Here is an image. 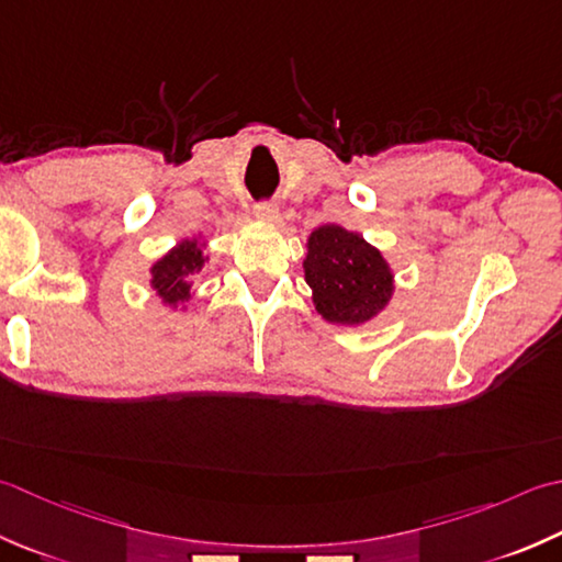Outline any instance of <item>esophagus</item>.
<instances>
[{
    "instance_id": "1",
    "label": "esophagus",
    "mask_w": 562,
    "mask_h": 562,
    "mask_svg": "<svg viewBox=\"0 0 562 562\" xmlns=\"http://www.w3.org/2000/svg\"><path fill=\"white\" fill-rule=\"evenodd\" d=\"M252 214H256V218H260V222H274V218H278V204L270 200H262L256 204V209H252Z\"/></svg>"
}]
</instances>
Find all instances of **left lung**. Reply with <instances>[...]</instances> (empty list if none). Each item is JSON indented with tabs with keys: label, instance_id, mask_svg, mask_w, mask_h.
Masks as SVG:
<instances>
[{
	"label": "left lung",
	"instance_id": "left-lung-1",
	"mask_svg": "<svg viewBox=\"0 0 562 562\" xmlns=\"http://www.w3.org/2000/svg\"><path fill=\"white\" fill-rule=\"evenodd\" d=\"M304 272L316 312L331 324H362L390 302L392 272L380 250L336 224L310 236Z\"/></svg>",
	"mask_w": 562,
	"mask_h": 562
}]
</instances>
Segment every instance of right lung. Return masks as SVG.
Listing matches in <instances>:
<instances>
[{
	"instance_id": "obj_1",
	"label": "right lung",
	"mask_w": 562,
	"mask_h": 562,
	"mask_svg": "<svg viewBox=\"0 0 562 562\" xmlns=\"http://www.w3.org/2000/svg\"><path fill=\"white\" fill-rule=\"evenodd\" d=\"M202 248L194 240H182L178 248L153 266V288L168 304L190 300L196 280L194 274L202 270Z\"/></svg>"
}]
</instances>
